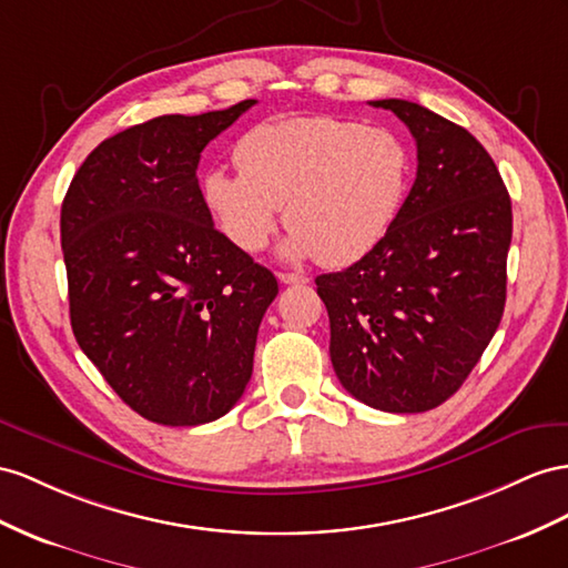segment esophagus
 Here are the masks:
<instances>
[{"label":"esophagus","instance_id":"34e87169","mask_svg":"<svg viewBox=\"0 0 568 568\" xmlns=\"http://www.w3.org/2000/svg\"><path fill=\"white\" fill-rule=\"evenodd\" d=\"M278 281L283 285H304V283H310L307 275H300V273H278Z\"/></svg>","mask_w":568,"mask_h":568}]
</instances>
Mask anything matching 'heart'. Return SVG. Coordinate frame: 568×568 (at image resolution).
Returning a JSON list of instances; mask_svg holds the SVG:
<instances>
[{"label":"heart","instance_id":"1","mask_svg":"<svg viewBox=\"0 0 568 568\" xmlns=\"http://www.w3.org/2000/svg\"><path fill=\"white\" fill-rule=\"evenodd\" d=\"M240 172L215 168L203 203L244 254L264 250L285 206V258L347 266L369 254L398 217L413 180L410 145L386 126L314 114L264 122L235 145Z\"/></svg>","mask_w":568,"mask_h":568}]
</instances>
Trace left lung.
Instances as JSON below:
<instances>
[{"label":"left lung","mask_w":568,"mask_h":568,"mask_svg":"<svg viewBox=\"0 0 568 568\" xmlns=\"http://www.w3.org/2000/svg\"><path fill=\"white\" fill-rule=\"evenodd\" d=\"M410 129L417 178L386 237L316 278L331 362L347 394L384 413H425L468 379L506 304L511 199L468 129L410 100H372Z\"/></svg>","instance_id":"obj_1"}]
</instances>
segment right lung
I'll use <instances>...</instances> for the list:
<instances>
[{"mask_svg": "<svg viewBox=\"0 0 568 568\" xmlns=\"http://www.w3.org/2000/svg\"><path fill=\"white\" fill-rule=\"evenodd\" d=\"M254 103L124 129L83 160L62 203L77 343L158 425H206L242 398L278 295L275 275L213 227L196 180L201 151Z\"/></svg>", "mask_w": 568, "mask_h": 568, "instance_id": "right-lung-1", "label": "right lung"}]
</instances>
